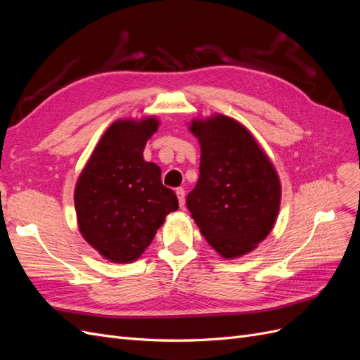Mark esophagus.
I'll use <instances>...</instances> for the list:
<instances>
[{"mask_svg": "<svg viewBox=\"0 0 360 360\" xmlns=\"http://www.w3.org/2000/svg\"><path fill=\"white\" fill-rule=\"evenodd\" d=\"M176 193H177V198H179V204H180V207L183 209L184 207V202H186V192H184V189L183 188H179V189H176Z\"/></svg>", "mask_w": 360, "mask_h": 360, "instance_id": "1", "label": "esophagus"}]
</instances>
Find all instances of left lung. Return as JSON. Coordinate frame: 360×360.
Returning <instances> with one entry per match:
<instances>
[{
	"mask_svg": "<svg viewBox=\"0 0 360 360\" xmlns=\"http://www.w3.org/2000/svg\"><path fill=\"white\" fill-rule=\"evenodd\" d=\"M191 132L201 144V162L188 209L219 255L242 257L275 225L281 202L278 174L249 130L230 117L193 120Z\"/></svg>",
	"mask_w": 360,
	"mask_h": 360,
	"instance_id": "left-lung-1",
	"label": "left lung"
}]
</instances>
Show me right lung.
I'll return each instance as SVG.
<instances>
[{
    "mask_svg": "<svg viewBox=\"0 0 360 360\" xmlns=\"http://www.w3.org/2000/svg\"><path fill=\"white\" fill-rule=\"evenodd\" d=\"M158 127L155 117L112 123L76 183L79 231L112 263L139 258L165 216L179 209L176 193L162 184L160 168L143 156Z\"/></svg>",
    "mask_w": 360,
    "mask_h": 360,
    "instance_id": "add662e5",
    "label": "right lung"
}]
</instances>
